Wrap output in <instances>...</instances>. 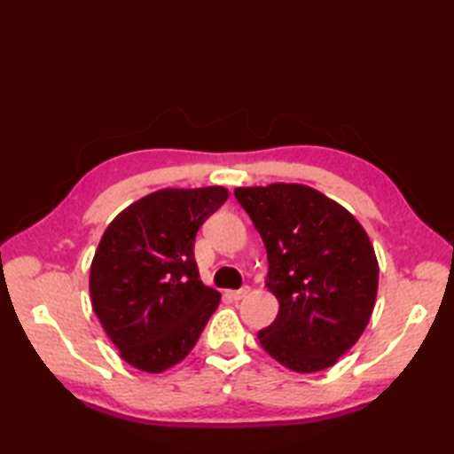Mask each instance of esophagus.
Returning a JSON list of instances; mask_svg holds the SVG:
<instances>
[{
	"label": "esophagus",
	"mask_w": 454,
	"mask_h": 454,
	"mask_svg": "<svg viewBox=\"0 0 454 454\" xmlns=\"http://www.w3.org/2000/svg\"><path fill=\"white\" fill-rule=\"evenodd\" d=\"M249 291H252V288H249L247 285H244L242 288H238V291H232V293H230V296H232L234 301H242V298H246V296L249 294Z\"/></svg>",
	"instance_id": "esophagus-1"
}]
</instances>
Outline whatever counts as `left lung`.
I'll list each match as a JSON object with an SVG mask.
<instances>
[{"mask_svg":"<svg viewBox=\"0 0 454 454\" xmlns=\"http://www.w3.org/2000/svg\"><path fill=\"white\" fill-rule=\"evenodd\" d=\"M234 195L263 239L267 286L278 301L259 343L291 371L327 369L371 320L379 263L369 236L351 212L312 187L273 183Z\"/></svg>","mask_w":454,"mask_h":454,"instance_id":"left-lung-1","label":"left lung"}]
</instances>
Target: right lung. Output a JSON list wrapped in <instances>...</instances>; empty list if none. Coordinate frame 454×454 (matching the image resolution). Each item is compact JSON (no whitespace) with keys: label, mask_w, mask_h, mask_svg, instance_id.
<instances>
[{"label":"right lung","mask_w":454,"mask_h":454,"mask_svg":"<svg viewBox=\"0 0 454 454\" xmlns=\"http://www.w3.org/2000/svg\"><path fill=\"white\" fill-rule=\"evenodd\" d=\"M224 187L163 189L114 218L90 275L93 310L134 369L161 372L195 347L220 293L200 283L195 236L224 205Z\"/></svg>","instance_id":"obj_1"}]
</instances>
